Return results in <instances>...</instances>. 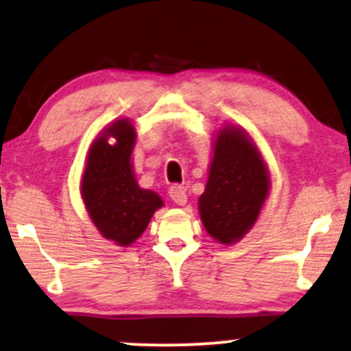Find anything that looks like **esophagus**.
<instances>
[{"label": "esophagus", "mask_w": 351, "mask_h": 351, "mask_svg": "<svg viewBox=\"0 0 351 351\" xmlns=\"http://www.w3.org/2000/svg\"><path fill=\"white\" fill-rule=\"evenodd\" d=\"M169 196L176 204L184 206L186 203V190L182 185H172L169 189Z\"/></svg>", "instance_id": "obj_1"}]
</instances>
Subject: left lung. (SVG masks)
Here are the masks:
<instances>
[{
  "instance_id": "1",
  "label": "left lung",
  "mask_w": 351,
  "mask_h": 351,
  "mask_svg": "<svg viewBox=\"0 0 351 351\" xmlns=\"http://www.w3.org/2000/svg\"><path fill=\"white\" fill-rule=\"evenodd\" d=\"M268 185L257 147L241 129L225 126L215 138L209 179L199 196L206 232L222 244L241 239L261 214Z\"/></svg>"
}]
</instances>
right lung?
Instances as JSON below:
<instances>
[{"mask_svg": "<svg viewBox=\"0 0 351 351\" xmlns=\"http://www.w3.org/2000/svg\"><path fill=\"white\" fill-rule=\"evenodd\" d=\"M108 136L117 141L113 146L108 143ZM134 142L132 124L128 119L114 121L90 145L81 184V195L94 225L118 246L136 241L162 206L155 191L142 190L134 179Z\"/></svg>", "mask_w": 351, "mask_h": 351, "instance_id": "1", "label": "right lung"}]
</instances>
